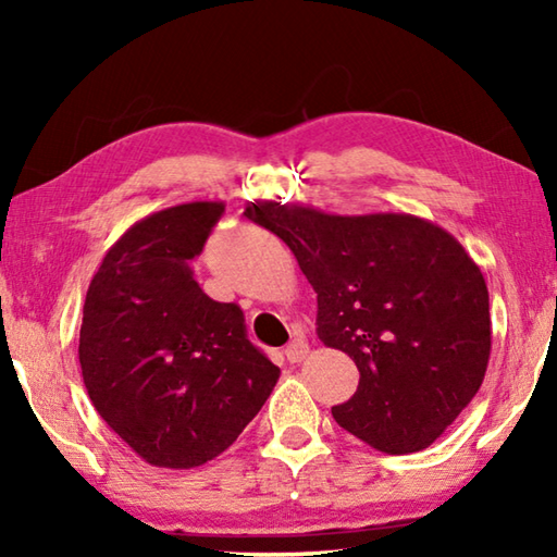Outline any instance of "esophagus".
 Wrapping results in <instances>:
<instances>
[{
    "instance_id": "obj_1",
    "label": "esophagus",
    "mask_w": 557,
    "mask_h": 557,
    "mask_svg": "<svg viewBox=\"0 0 557 557\" xmlns=\"http://www.w3.org/2000/svg\"><path fill=\"white\" fill-rule=\"evenodd\" d=\"M309 354V346L301 342V338H295V342H289L285 346V358L289 363H301Z\"/></svg>"
}]
</instances>
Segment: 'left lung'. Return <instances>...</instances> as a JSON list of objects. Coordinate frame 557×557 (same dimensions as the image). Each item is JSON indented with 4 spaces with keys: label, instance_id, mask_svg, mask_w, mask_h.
<instances>
[{
    "label": "left lung",
    "instance_id": "1",
    "mask_svg": "<svg viewBox=\"0 0 557 557\" xmlns=\"http://www.w3.org/2000/svg\"><path fill=\"white\" fill-rule=\"evenodd\" d=\"M245 215L295 252L317 292V336L361 373L334 420L388 455L430 447L476 395L492 354L488 289L461 243L410 213L256 201Z\"/></svg>",
    "mask_w": 557,
    "mask_h": 557
}]
</instances>
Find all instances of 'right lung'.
Segmentation results:
<instances>
[{
  "instance_id": "add662e5",
  "label": "right lung",
  "mask_w": 557,
  "mask_h": 557,
  "mask_svg": "<svg viewBox=\"0 0 557 557\" xmlns=\"http://www.w3.org/2000/svg\"><path fill=\"white\" fill-rule=\"evenodd\" d=\"M225 206L194 201L137 221L90 280L81 371L100 418L154 467L219 457L256 418L280 369L245 334L233 301L194 280L191 260Z\"/></svg>"
}]
</instances>
